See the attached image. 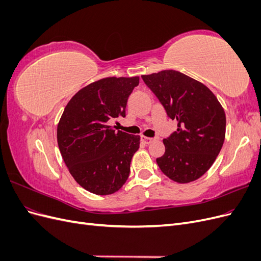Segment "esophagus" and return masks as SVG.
Listing matches in <instances>:
<instances>
[{
    "label": "esophagus",
    "mask_w": 261,
    "mask_h": 261,
    "mask_svg": "<svg viewBox=\"0 0 261 261\" xmlns=\"http://www.w3.org/2000/svg\"><path fill=\"white\" fill-rule=\"evenodd\" d=\"M153 140H154V138H150V137H146V136H141V141H143V143H145V144H147V145L151 144Z\"/></svg>",
    "instance_id": "esophagus-1"
}]
</instances>
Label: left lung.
<instances>
[{"label": "left lung", "mask_w": 261, "mask_h": 261, "mask_svg": "<svg viewBox=\"0 0 261 261\" xmlns=\"http://www.w3.org/2000/svg\"><path fill=\"white\" fill-rule=\"evenodd\" d=\"M177 129L163 139L160 170L179 184L201 177L216 161L225 138L224 110L202 83L173 69L141 75Z\"/></svg>", "instance_id": "obj_1"}]
</instances>
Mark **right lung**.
Returning a JSON list of instances; mask_svg holds the SVG:
<instances>
[{
  "label": "right lung",
  "mask_w": 261,
  "mask_h": 261,
  "mask_svg": "<svg viewBox=\"0 0 261 261\" xmlns=\"http://www.w3.org/2000/svg\"><path fill=\"white\" fill-rule=\"evenodd\" d=\"M139 77H108L87 85L68 101L57 130L58 145L74 179L96 195L117 192L128 178L138 135L115 130L110 123L125 116Z\"/></svg>",
  "instance_id": "right-lung-1"
}]
</instances>
